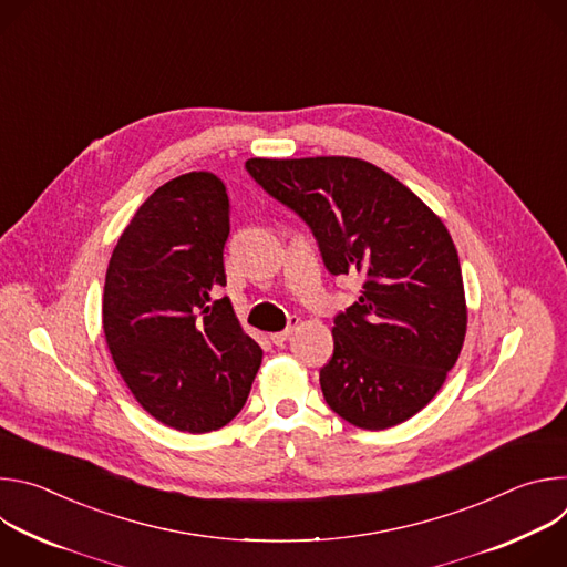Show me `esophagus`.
<instances>
[{
	"label": "esophagus",
	"instance_id": "obj_1",
	"mask_svg": "<svg viewBox=\"0 0 567 567\" xmlns=\"http://www.w3.org/2000/svg\"><path fill=\"white\" fill-rule=\"evenodd\" d=\"M300 322V316H289V326L282 330V332H276V334H271V341H274V346H285L287 343V339L291 337V332H293V328L298 326Z\"/></svg>",
	"mask_w": 567,
	"mask_h": 567
}]
</instances>
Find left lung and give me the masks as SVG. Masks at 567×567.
I'll list each match as a JSON object with an SVG mask.
<instances>
[{"label":"left lung","mask_w":567,"mask_h":567,"mask_svg":"<svg viewBox=\"0 0 567 567\" xmlns=\"http://www.w3.org/2000/svg\"><path fill=\"white\" fill-rule=\"evenodd\" d=\"M245 168L309 226L332 276L363 280L359 300L334 316V354L320 370L328 406L365 431L411 420L442 388L466 334L446 226L361 158H249Z\"/></svg>","instance_id":"8db88e82"}]
</instances>
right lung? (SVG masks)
Here are the masks:
<instances>
[{"label": "right lung", "mask_w": 567, "mask_h": 567, "mask_svg": "<svg viewBox=\"0 0 567 567\" xmlns=\"http://www.w3.org/2000/svg\"><path fill=\"white\" fill-rule=\"evenodd\" d=\"M228 195L210 173L156 188L112 254L103 330L141 406L188 433L226 426L245 406L262 363L226 287Z\"/></svg>", "instance_id": "right-lung-1"}]
</instances>
